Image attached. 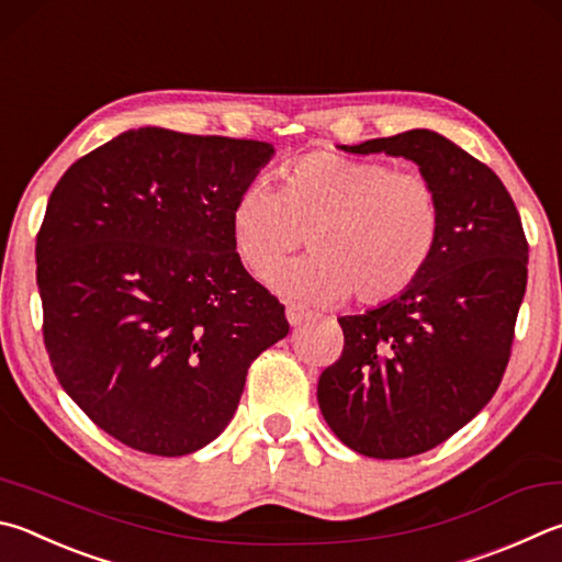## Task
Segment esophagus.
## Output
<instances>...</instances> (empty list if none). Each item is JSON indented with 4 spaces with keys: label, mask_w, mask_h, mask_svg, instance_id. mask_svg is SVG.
<instances>
[{
    "label": "esophagus",
    "mask_w": 562,
    "mask_h": 562,
    "mask_svg": "<svg viewBox=\"0 0 562 562\" xmlns=\"http://www.w3.org/2000/svg\"><path fill=\"white\" fill-rule=\"evenodd\" d=\"M288 322L292 324V326H302V324H307L310 319H312V312H307V310H302V307H288Z\"/></svg>",
    "instance_id": "34e87169"
}]
</instances>
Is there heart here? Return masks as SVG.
Segmentation results:
<instances>
[{
  "instance_id": "1",
  "label": "heart",
  "mask_w": 562,
  "mask_h": 562,
  "mask_svg": "<svg viewBox=\"0 0 562 562\" xmlns=\"http://www.w3.org/2000/svg\"><path fill=\"white\" fill-rule=\"evenodd\" d=\"M445 209L435 181L417 169L312 151L282 171L280 191L243 189L228 213L231 243L252 278L270 280L304 246L274 288L300 302L353 297L385 304L413 290L442 240Z\"/></svg>"
}]
</instances>
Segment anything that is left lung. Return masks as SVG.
<instances>
[{"instance_id": "left-lung-1", "label": "left lung", "mask_w": 562, "mask_h": 562, "mask_svg": "<svg viewBox=\"0 0 562 562\" xmlns=\"http://www.w3.org/2000/svg\"><path fill=\"white\" fill-rule=\"evenodd\" d=\"M413 159L442 196L430 268L401 297L339 316L344 351L319 375L326 425L353 452L423 454L492 401L512 359L528 240L512 193L484 161L430 130L344 145Z\"/></svg>"}]
</instances>
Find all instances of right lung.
Masks as SVG:
<instances>
[{
	"instance_id": "right-lung-1",
	"label": "right lung",
	"mask_w": 562,
	"mask_h": 562,
	"mask_svg": "<svg viewBox=\"0 0 562 562\" xmlns=\"http://www.w3.org/2000/svg\"><path fill=\"white\" fill-rule=\"evenodd\" d=\"M270 157L268 142L139 127L50 191L36 233L50 369L132 450L181 457L216 440L250 363L290 331L228 228Z\"/></svg>"
}]
</instances>
